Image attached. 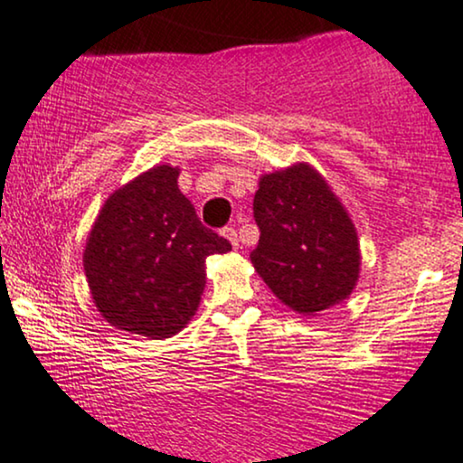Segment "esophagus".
Listing matches in <instances>:
<instances>
[{
	"mask_svg": "<svg viewBox=\"0 0 463 463\" xmlns=\"http://www.w3.org/2000/svg\"><path fill=\"white\" fill-rule=\"evenodd\" d=\"M221 236H225L227 241H230L233 247H238V244H241V241H238V232H236V227H232V225H227V227H222L221 230Z\"/></svg>",
	"mask_w": 463,
	"mask_h": 463,
	"instance_id": "obj_1",
	"label": "esophagus"
}]
</instances>
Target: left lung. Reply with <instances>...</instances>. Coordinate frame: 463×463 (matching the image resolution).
<instances>
[{
  "label": "left lung",
  "mask_w": 463,
  "mask_h": 463,
  "mask_svg": "<svg viewBox=\"0 0 463 463\" xmlns=\"http://www.w3.org/2000/svg\"><path fill=\"white\" fill-rule=\"evenodd\" d=\"M253 219L260 242L251 262L284 306L314 317L351 295L362 260L357 232L317 168L298 162L260 177Z\"/></svg>",
  "instance_id": "left-lung-1"
}]
</instances>
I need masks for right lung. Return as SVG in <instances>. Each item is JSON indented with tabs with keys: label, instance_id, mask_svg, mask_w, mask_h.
<instances>
[{
	"label": "right lung",
	"instance_id": "right-lung-1",
	"mask_svg": "<svg viewBox=\"0 0 463 463\" xmlns=\"http://www.w3.org/2000/svg\"><path fill=\"white\" fill-rule=\"evenodd\" d=\"M179 168L160 165L114 190L86 238L92 301L112 327L162 340L188 325L205 288V258L232 251L201 225L177 186Z\"/></svg>",
	"mask_w": 463,
	"mask_h": 463
}]
</instances>
